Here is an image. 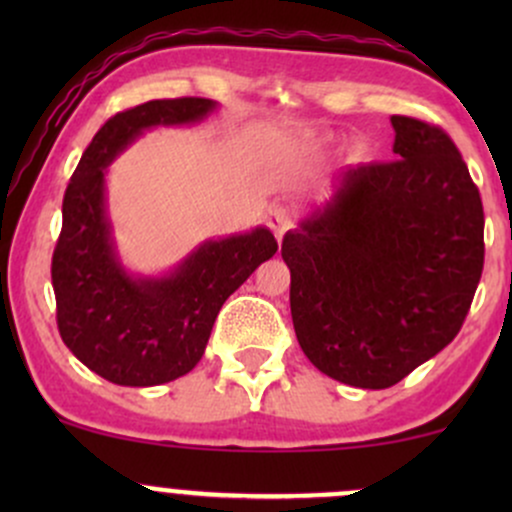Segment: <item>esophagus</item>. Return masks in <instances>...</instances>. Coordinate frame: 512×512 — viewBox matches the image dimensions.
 <instances>
[{
	"mask_svg": "<svg viewBox=\"0 0 512 512\" xmlns=\"http://www.w3.org/2000/svg\"><path fill=\"white\" fill-rule=\"evenodd\" d=\"M267 223H269V228L274 231L276 240H281V238H284V233L291 228L289 211H286L284 207H272V209H269V214H267Z\"/></svg>",
	"mask_w": 512,
	"mask_h": 512,
	"instance_id": "obj_1",
	"label": "esophagus"
}]
</instances>
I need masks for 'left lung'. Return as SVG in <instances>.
Wrapping results in <instances>:
<instances>
[{
  "instance_id": "8db88e82",
  "label": "left lung",
  "mask_w": 512,
  "mask_h": 512,
  "mask_svg": "<svg viewBox=\"0 0 512 512\" xmlns=\"http://www.w3.org/2000/svg\"><path fill=\"white\" fill-rule=\"evenodd\" d=\"M390 122L399 161L339 170L281 243L303 354L361 390L443 351L484 269V207L457 146L414 117Z\"/></svg>"
}]
</instances>
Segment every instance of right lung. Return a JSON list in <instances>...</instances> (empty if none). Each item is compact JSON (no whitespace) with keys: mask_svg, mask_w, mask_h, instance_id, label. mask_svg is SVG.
<instances>
[{"mask_svg":"<svg viewBox=\"0 0 512 512\" xmlns=\"http://www.w3.org/2000/svg\"><path fill=\"white\" fill-rule=\"evenodd\" d=\"M216 108L209 98H173L117 113L98 129L64 192L52 255L57 327L72 354L115 385L151 387L190 373L221 305L276 252L272 231L257 226L204 240L161 274H137L122 262L108 166L149 129L197 125Z\"/></svg>","mask_w":512,"mask_h":512,"instance_id":"obj_1","label":"right lung"}]
</instances>
